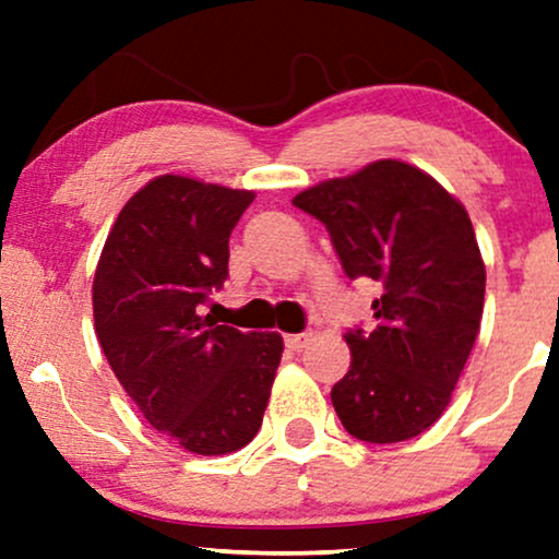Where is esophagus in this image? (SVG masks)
<instances>
[{"label":"esophagus","instance_id":"1","mask_svg":"<svg viewBox=\"0 0 559 559\" xmlns=\"http://www.w3.org/2000/svg\"><path fill=\"white\" fill-rule=\"evenodd\" d=\"M310 338L312 333H292V336H286V346L292 352H301L307 344H310Z\"/></svg>","mask_w":559,"mask_h":559}]
</instances>
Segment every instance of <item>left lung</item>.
I'll return each instance as SVG.
<instances>
[{"instance_id":"1","label":"left lung","mask_w":559,"mask_h":559,"mask_svg":"<svg viewBox=\"0 0 559 559\" xmlns=\"http://www.w3.org/2000/svg\"><path fill=\"white\" fill-rule=\"evenodd\" d=\"M349 278L381 284L373 331L344 333L349 370L331 389L338 420L370 444L431 428L457 386L484 316L486 267L467 210L402 159H376L299 191Z\"/></svg>"}]
</instances>
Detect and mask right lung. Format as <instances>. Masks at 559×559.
I'll list each match as a JSON object with an SVG mask.
<instances>
[{
    "mask_svg": "<svg viewBox=\"0 0 559 559\" xmlns=\"http://www.w3.org/2000/svg\"><path fill=\"white\" fill-rule=\"evenodd\" d=\"M252 199L189 176L152 178L120 210L94 273V331L120 386L152 428L202 457L258 436L284 355L281 333L202 316Z\"/></svg>",
    "mask_w": 559,
    "mask_h": 559,
    "instance_id": "1",
    "label": "right lung"
}]
</instances>
